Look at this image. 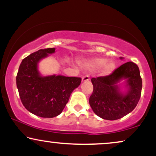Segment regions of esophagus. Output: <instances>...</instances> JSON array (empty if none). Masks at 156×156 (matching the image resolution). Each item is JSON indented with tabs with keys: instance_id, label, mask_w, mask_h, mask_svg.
Listing matches in <instances>:
<instances>
[{
	"instance_id": "34e87169",
	"label": "esophagus",
	"mask_w": 156,
	"mask_h": 156,
	"mask_svg": "<svg viewBox=\"0 0 156 156\" xmlns=\"http://www.w3.org/2000/svg\"><path fill=\"white\" fill-rule=\"evenodd\" d=\"M89 80V75H85L82 77V81H88Z\"/></svg>"
}]
</instances>
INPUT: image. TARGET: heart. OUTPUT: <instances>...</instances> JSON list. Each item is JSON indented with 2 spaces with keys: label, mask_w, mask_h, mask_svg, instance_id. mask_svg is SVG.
Here are the masks:
<instances>
[{
  "label": "heart",
  "mask_w": 156,
  "mask_h": 156,
  "mask_svg": "<svg viewBox=\"0 0 156 156\" xmlns=\"http://www.w3.org/2000/svg\"><path fill=\"white\" fill-rule=\"evenodd\" d=\"M106 62L107 60L105 59V58H95V59H94L92 62H91V65L94 67H99L104 65L105 66H103V73H104V74H108V73H110L113 69H114V67H115V64H114V62H108V63H107L106 64L105 63H106Z\"/></svg>",
  "instance_id": "b5f03b06"
}]
</instances>
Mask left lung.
Listing matches in <instances>:
<instances>
[{
	"mask_svg": "<svg viewBox=\"0 0 156 156\" xmlns=\"http://www.w3.org/2000/svg\"><path fill=\"white\" fill-rule=\"evenodd\" d=\"M127 80L129 90L119 93L115 84L121 79ZM93 92L89 98L91 108L98 117L115 120L125 117L136 108L141 98L142 80L139 67L132 62L122 64L111 74L92 78Z\"/></svg>",
	"mask_w": 156,
	"mask_h": 156,
	"instance_id": "left-lung-1",
	"label": "left lung"
}]
</instances>
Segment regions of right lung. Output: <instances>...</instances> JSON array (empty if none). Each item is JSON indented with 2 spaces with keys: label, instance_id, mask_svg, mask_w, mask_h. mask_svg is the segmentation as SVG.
Returning a JSON list of instances; mask_svg holds the SVG:
<instances>
[{
  "label": "right lung",
  "instance_id": "add662e5",
  "mask_svg": "<svg viewBox=\"0 0 156 156\" xmlns=\"http://www.w3.org/2000/svg\"><path fill=\"white\" fill-rule=\"evenodd\" d=\"M55 48H44L23 58L17 77V89L25 108L32 114L52 118L62 113L71 93L80 84L78 77L52 76L42 77L37 70V63Z\"/></svg>",
  "mask_w": 156,
  "mask_h": 156
}]
</instances>
